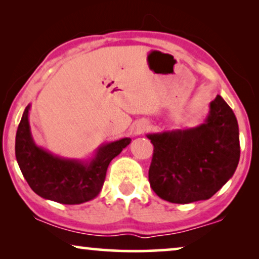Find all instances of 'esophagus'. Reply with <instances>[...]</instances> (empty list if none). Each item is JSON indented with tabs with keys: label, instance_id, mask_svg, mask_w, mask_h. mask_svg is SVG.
I'll use <instances>...</instances> for the list:
<instances>
[{
	"label": "esophagus",
	"instance_id": "1",
	"mask_svg": "<svg viewBox=\"0 0 259 259\" xmlns=\"http://www.w3.org/2000/svg\"><path fill=\"white\" fill-rule=\"evenodd\" d=\"M145 128H146V126H144V127H141V131H144Z\"/></svg>",
	"mask_w": 259,
	"mask_h": 259
}]
</instances>
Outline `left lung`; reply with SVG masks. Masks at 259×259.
<instances>
[{
    "label": "left lung",
    "instance_id": "obj_1",
    "mask_svg": "<svg viewBox=\"0 0 259 259\" xmlns=\"http://www.w3.org/2000/svg\"><path fill=\"white\" fill-rule=\"evenodd\" d=\"M147 138L154 147L150 185L169 203L208 199L231 178L239 161L238 122L221 95L211 101L201 125Z\"/></svg>",
    "mask_w": 259,
    "mask_h": 259
}]
</instances>
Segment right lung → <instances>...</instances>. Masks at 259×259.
<instances>
[{"label":"right lung","mask_w":259,"mask_h":259,"mask_svg":"<svg viewBox=\"0 0 259 259\" xmlns=\"http://www.w3.org/2000/svg\"><path fill=\"white\" fill-rule=\"evenodd\" d=\"M29 109L28 105L17 127L15 154L30 189L45 199L67 205L81 204L97 197L109 162L130 145L131 138L102 145L91 161L60 158L34 143L28 120Z\"/></svg>","instance_id":"right-lung-1"}]
</instances>
